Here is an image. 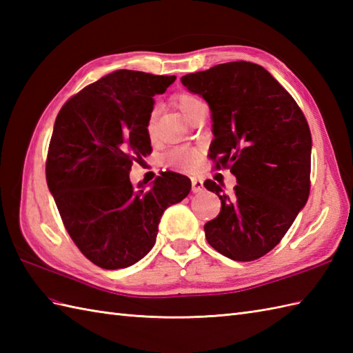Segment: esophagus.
<instances>
[{
  "label": "esophagus",
  "mask_w": 353,
  "mask_h": 353,
  "mask_svg": "<svg viewBox=\"0 0 353 353\" xmlns=\"http://www.w3.org/2000/svg\"><path fill=\"white\" fill-rule=\"evenodd\" d=\"M191 185H192V192H200L203 190V181L200 177H191Z\"/></svg>",
  "instance_id": "1"
}]
</instances>
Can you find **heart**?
Returning a JSON list of instances; mask_svg holds the SVG:
<instances>
[{
    "instance_id": "1",
    "label": "heart",
    "mask_w": 353,
    "mask_h": 353,
    "mask_svg": "<svg viewBox=\"0 0 353 353\" xmlns=\"http://www.w3.org/2000/svg\"><path fill=\"white\" fill-rule=\"evenodd\" d=\"M172 101H174L176 106L181 109L182 114L190 119L200 108H203V103H201L196 95L188 94V92L176 94L172 97ZM156 118H157V109L153 108L148 112L147 121H145V132L150 139H154L156 137ZM199 162H200V153L196 148L186 147V145L174 147L163 154V163L167 165V167L176 168V170L191 171L197 167Z\"/></svg>"
}]
</instances>
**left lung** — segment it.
Instances as JSON below:
<instances>
[{"label": "left lung", "instance_id": "1", "mask_svg": "<svg viewBox=\"0 0 353 353\" xmlns=\"http://www.w3.org/2000/svg\"><path fill=\"white\" fill-rule=\"evenodd\" d=\"M182 85L212 112L211 159L236 177L205 224L208 243L234 261H254L279 244L310 197L311 132L301 108L262 66L229 62L186 74Z\"/></svg>", "mask_w": 353, "mask_h": 353}]
</instances>
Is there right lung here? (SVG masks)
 Wrapping results in <instances>:
<instances>
[{"label":"right lung","mask_w":353,"mask_h":353,"mask_svg":"<svg viewBox=\"0 0 353 353\" xmlns=\"http://www.w3.org/2000/svg\"><path fill=\"white\" fill-rule=\"evenodd\" d=\"M174 80L119 70L71 97L56 118L45 165L48 190L72 241L101 268L144 258L165 209L191 191L190 179L172 171L150 190L133 188L129 179L132 163L152 153L145 121L153 97Z\"/></svg>","instance_id":"obj_1"}]
</instances>
